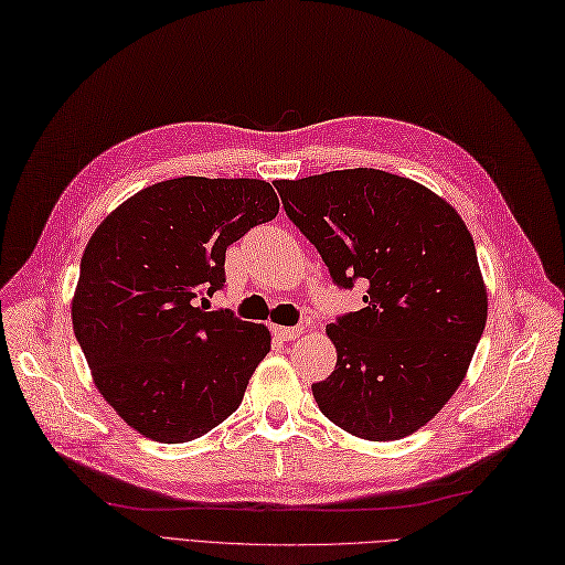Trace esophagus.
I'll return each instance as SVG.
<instances>
[{"label": "esophagus", "mask_w": 565, "mask_h": 565, "mask_svg": "<svg viewBox=\"0 0 565 565\" xmlns=\"http://www.w3.org/2000/svg\"><path fill=\"white\" fill-rule=\"evenodd\" d=\"M274 334L280 339V341H295L299 339L303 332L299 327H274Z\"/></svg>", "instance_id": "1"}]
</instances>
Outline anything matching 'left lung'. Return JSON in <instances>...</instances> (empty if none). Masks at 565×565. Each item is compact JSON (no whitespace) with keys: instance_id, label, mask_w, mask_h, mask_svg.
I'll use <instances>...</instances> for the list:
<instances>
[{"instance_id":"obj_1","label":"left lung","mask_w":565,"mask_h":565,"mask_svg":"<svg viewBox=\"0 0 565 565\" xmlns=\"http://www.w3.org/2000/svg\"><path fill=\"white\" fill-rule=\"evenodd\" d=\"M274 184L332 280H366L364 308L327 327L337 366L313 383L320 412L369 441L416 433L458 391L486 327L468 226L437 193L385 170Z\"/></svg>"}]
</instances>
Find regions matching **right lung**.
<instances>
[{"instance_id":"obj_1","label":"right lung","mask_w":565,"mask_h":565,"mask_svg":"<svg viewBox=\"0 0 565 565\" xmlns=\"http://www.w3.org/2000/svg\"><path fill=\"white\" fill-rule=\"evenodd\" d=\"M278 210L264 180L178 178L138 191L95 228L72 299L74 337L132 430L182 444L241 406L270 334L199 297L224 287L226 247Z\"/></svg>"}]
</instances>
